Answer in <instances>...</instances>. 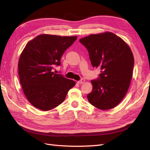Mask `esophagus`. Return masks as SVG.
<instances>
[{
  "instance_id": "obj_1",
  "label": "esophagus",
  "mask_w": 150,
  "mask_h": 150,
  "mask_svg": "<svg viewBox=\"0 0 150 150\" xmlns=\"http://www.w3.org/2000/svg\"><path fill=\"white\" fill-rule=\"evenodd\" d=\"M84 82H85V80L84 79H81V80L78 81L77 83H78V84H83Z\"/></svg>"
}]
</instances>
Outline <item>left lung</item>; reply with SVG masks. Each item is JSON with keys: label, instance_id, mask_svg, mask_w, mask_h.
<instances>
[{"label": "left lung", "instance_id": "left-lung-1", "mask_svg": "<svg viewBox=\"0 0 150 150\" xmlns=\"http://www.w3.org/2000/svg\"><path fill=\"white\" fill-rule=\"evenodd\" d=\"M79 42L88 49L93 67L101 70L98 78L91 81L89 102L102 110L115 108L125 96L132 79L134 57L130 47L110 32L91 34Z\"/></svg>", "mask_w": 150, "mask_h": 150}]
</instances>
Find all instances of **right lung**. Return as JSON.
<instances>
[{
	"label": "right lung",
	"instance_id": "obj_1",
	"mask_svg": "<svg viewBox=\"0 0 150 150\" xmlns=\"http://www.w3.org/2000/svg\"><path fill=\"white\" fill-rule=\"evenodd\" d=\"M77 39V36L40 34L26 44L18 67L20 83L31 104L49 111L64 101L75 81L54 74V66L61 65L63 54Z\"/></svg>",
	"mask_w": 150,
	"mask_h": 150
}]
</instances>
